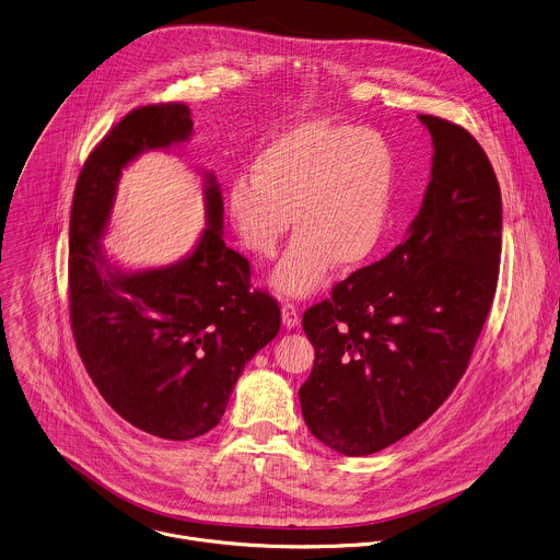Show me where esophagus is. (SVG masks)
I'll use <instances>...</instances> for the list:
<instances>
[{
  "label": "esophagus",
  "mask_w": 560,
  "mask_h": 560,
  "mask_svg": "<svg viewBox=\"0 0 560 560\" xmlns=\"http://www.w3.org/2000/svg\"><path fill=\"white\" fill-rule=\"evenodd\" d=\"M281 318H283V325L288 329H294L301 325V314H299V307L292 305V303H283L281 307Z\"/></svg>",
  "instance_id": "esophagus-1"
}]
</instances>
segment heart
I'll list each match as a JSON object with an SVG mask.
<instances>
[{
  "label": "heart",
  "instance_id": "b5f03b06",
  "mask_svg": "<svg viewBox=\"0 0 560 560\" xmlns=\"http://www.w3.org/2000/svg\"><path fill=\"white\" fill-rule=\"evenodd\" d=\"M250 173L229 186L226 214L242 246L264 259L294 224L296 237L270 279L281 296L316 294L334 264L365 266L389 233L398 162L376 129L299 122L257 153Z\"/></svg>",
  "mask_w": 560,
  "mask_h": 560
}]
</instances>
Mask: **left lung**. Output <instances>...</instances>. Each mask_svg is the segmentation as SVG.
Segmentation results:
<instances>
[{
  "label": "left lung",
  "mask_w": 560,
  "mask_h": 560,
  "mask_svg": "<svg viewBox=\"0 0 560 560\" xmlns=\"http://www.w3.org/2000/svg\"><path fill=\"white\" fill-rule=\"evenodd\" d=\"M433 138L422 206L405 240L303 316L316 361L299 398L325 446L365 456L427 422L467 370L491 310L502 199L476 138L418 116Z\"/></svg>",
  "instance_id": "obj_1"
}]
</instances>
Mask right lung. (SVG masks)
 Wrapping results in <instances>:
<instances>
[{
	"mask_svg": "<svg viewBox=\"0 0 560 560\" xmlns=\"http://www.w3.org/2000/svg\"><path fill=\"white\" fill-rule=\"evenodd\" d=\"M190 136L184 104L131 110L89 155L69 226L71 329L86 372L122 420L173 442L221 422L244 365L281 327L277 301L250 290L246 257L224 244L212 173L203 177L208 226L184 259L131 272L104 253L122 168Z\"/></svg>",
	"mask_w": 560,
	"mask_h": 560,
	"instance_id": "1",
	"label": "right lung"
}]
</instances>
